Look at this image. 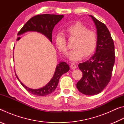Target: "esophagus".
I'll return each mask as SVG.
<instances>
[{"mask_svg": "<svg viewBox=\"0 0 124 124\" xmlns=\"http://www.w3.org/2000/svg\"><path fill=\"white\" fill-rule=\"evenodd\" d=\"M70 68L72 69V70H75V68H77V65L74 63H71L70 64Z\"/></svg>", "mask_w": 124, "mask_h": 124, "instance_id": "esophagus-1", "label": "esophagus"}]
</instances>
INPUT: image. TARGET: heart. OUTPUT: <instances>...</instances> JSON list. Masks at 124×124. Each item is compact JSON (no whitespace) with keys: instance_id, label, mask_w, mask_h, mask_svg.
I'll return each instance as SVG.
<instances>
[{"instance_id":"1","label":"heart","mask_w":124,"mask_h":124,"mask_svg":"<svg viewBox=\"0 0 124 124\" xmlns=\"http://www.w3.org/2000/svg\"><path fill=\"white\" fill-rule=\"evenodd\" d=\"M66 32L70 37L77 38L73 45L74 49L69 51V58L73 61L80 60L84 55L89 56L93 54L97 47V35L94 31L89 30L87 27L81 23H76L67 27ZM55 43L58 50L66 54L67 46L65 35L58 33L55 36Z\"/></svg>"}]
</instances>
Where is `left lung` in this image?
Masks as SVG:
<instances>
[{
	"label": "left lung",
	"instance_id": "obj_1",
	"mask_svg": "<svg viewBox=\"0 0 124 124\" xmlns=\"http://www.w3.org/2000/svg\"><path fill=\"white\" fill-rule=\"evenodd\" d=\"M89 16L97 29V44L95 54L78 65L83 77L77 83V87L81 93L92 96L100 93L110 81L115 53L114 42L107 27L95 17Z\"/></svg>",
	"mask_w": 124,
	"mask_h": 124
}]
</instances>
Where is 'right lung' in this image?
<instances>
[{
	"label": "right lung",
	"mask_w": 124,
	"mask_h": 124,
	"mask_svg": "<svg viewBox=\"0 0 124 124\" xmlns=\"http://www.w3.org/2000/svg\"><path fill=\"white\" fill-rule=\"evenodd\" d=\"M63 17L64 15H59L51 14H43L35 16L27 22L18 33L17 35H21L28 32H37L45 35L52 43V33L54 27L63 18ZM13 58L14 59V56ZM69 70L70 67L67 63L62 61L60 62L56 66L55 72L49 82L44 87L37 89H33L27 87L20 80L16 72L15 74L21 85L29 92L34 95L44 96L49 95L55 90L60 77Z\"/></svg>",
	"instance_id": "obj_1"
}]
</instances>
